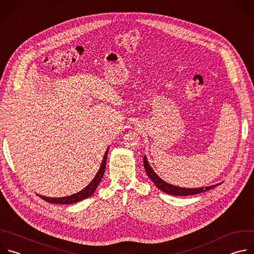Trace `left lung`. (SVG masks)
<instances>
[{
	"label": "left lung",
	"instance_id": "8db88e82",
	"mask_svg": "<svg viewBox=\"0 0 254 254\" xmlns=\"http://www.w3.org/2000/svg\"><path fill=\"white\" fill-rule=\"evenodd\" d=\"M143 167L144 170H146L149 178L153 181L154 184L163 192L167 193V194H171L174 196H189V195H195V194H199V193H203L206 192L212 188H214L217 185H213L210 187H204V188H195V189H189V188H181V187H177L171 184H168L165 181H163L160 177L157 176V174L153 171V169L151 168V166L149 165L147 158L143 157Z\"/></svg>",
	"mask_w": 254,
	"mask_h": 254
}]
</instances>
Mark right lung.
Instances as JSON below:
<instances>
[{
    "label": "right lung",
    "mask_w": 254,
    "mask_h": 254,
    "mask_svg": "<svg viewBox=\"0 0 254 254\" xmlns=\"http://www.w3.org/2000/svg\"><path fill=\"white\" fill-rule=\"evenodd\" d=\"M107 153H108V149L105 152V155L103 157V161L101 163V166L99 168L98 173L96 174V176L94 177V179L91 181L90 184L84 188L82 191L73 194L71 196H67V197H62V198H48V197H44V196H40L43 200H45L48 203H53V204H73V203H77L79 201H82L88 197H90L96 190L97 186L99 185L100 181L103 177L104 174V170H105V165H106V158H107Z\"/></svg>",
    "instance_id": "obj_1"
}]
</instances>
